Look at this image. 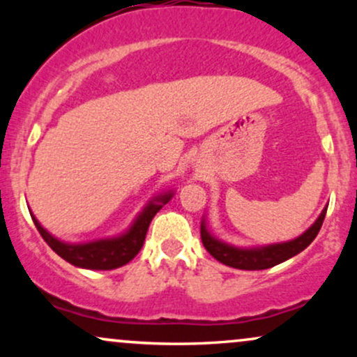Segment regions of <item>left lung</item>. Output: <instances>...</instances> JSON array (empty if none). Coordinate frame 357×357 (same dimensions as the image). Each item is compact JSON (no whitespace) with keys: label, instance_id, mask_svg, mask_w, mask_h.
<instances>
[{"label":"left lung","instance_id":"obj_1","mask_svg":"<svg viewBox=\"0 0 357 357\" xmlns=\"http://www.w3.org/2000/svg\"><path fill=\"white\" fill-rule=\"evenodd\" d=\"M326 211L327 208L321 213L317 221L304 235H301L292 241H287V243L270 245V247L264 248H235L223 243V241L213 238L210 233H208L206 227H204V223H202V241L211 257H215L216 260L228 265V267L240 270H265L275 267V265L289 260V258H292L309 247L315 236H317L319 230H321L324 218H326Z\"/></svg>","mask_w":357,"mask_h":357}]
</instances>
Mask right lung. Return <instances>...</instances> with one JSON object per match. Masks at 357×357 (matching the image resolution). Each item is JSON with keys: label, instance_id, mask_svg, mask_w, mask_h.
I'll return each mask as SVG.
<instances>
[{"label": "right lung", "instance_id": "obj_1", "mask_svg": "<svg viewBox=\"0 0 357 357\" xmlns=\"http://www.w3.org/2000/svg\"><path fill=\"white\" fill-rule=\"evenodd\" d=\"M171 196L173 195L159 196L154 202L147 204L144 211L139 215V218L134 221V225L130 227V230L127 231L126 235L110 240L92 241V243H63V241L56 240L55 236H52L50 233L45 230L42 225L36 221L33 215H31V218H33L36 230L40 231L42 238L47 241L48 247H50L56 255H60L63 260H67L68 264L75 265V267L90 270H112L129 264V261L137 255L139 250L144 245L147 228H149L154 215L161 210L162 204L169 202Z\"/></svg>", "mask_w": 357, "mask_h": 357}]
</instances>
